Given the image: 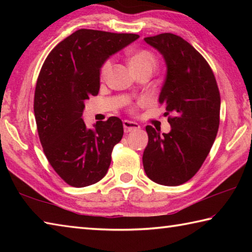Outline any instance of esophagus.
I'll use <instances>...</instances> for the list:
<instances>
[{
  "mask_svg": "<svg viewBox=\"0 0 252 252\" xmlns=\"http://www.w3.org/2000/svg\"><path fill=\"white\" fill-rule=\"evenodd\" d=\"M123 127H125L126 133H127V132H132V131H134V130H139L140 129V126L136 122L125 120V121H123Z\"/></svg>",
  "mask_w": 252,
  "mask_h": 252,
  "instance_id": "esophagus-1",
  "label": "esophagus"
}]
</instances>
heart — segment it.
Masks as SVG:
<instances>
[{"label":"heart","instance_id":"obj_1","mask_svg":"<svg viewBox=\"0 0 252 252\" xmlns=\"http://www.w3.org/2000/svg\"><path fill=\"white\" fill-rule=\"evenodd\" d=\"M127 59H129L131 69L134 72H139L142 70H153L157 65V59L155 54L144 49L130 51L127 53ZM111 69H112V61L111 60H106L103 63V65L101 66V79H106ZM141 103H143V102H140V104Z\"/></svg>","mask_w":252,"mask_h":252}]
</instances>
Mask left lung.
I'll return each instance as SVG.
<instances>
[{
	"label": "left lung",
	"mask_w": 252,
	"mask_h": 252,
	"mask_svg": "<svg viewBox=\"0 0 252 252\" xmlns=\"http://www.w3.org/2000/svg\"><path fill=\"white\" fill-rule=\"evenodd\" d=\"M144 41L159 51L167 64L159 102L172 117L168 118L169 133L147 126L143 168L156 183L180 186L201 168L218 133V84L206 59L182 37L162 33Z\"/></svg>",
	"instance_id": "left-lung-1"
}]
</instances>
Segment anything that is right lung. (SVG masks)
<instances>
[{
    "mask_svg": "<svg viewBox=\"0 0 252 252\" xmlns=\"http://www.w3.org/2000/svg\"><path fill=\"white\" fill-rule=\"evenodd\" d=\"M138 37L81 29L60 42L42 65L34 93L37 133L46 159L67 185L91 186L108 172L122 121L111 117L87 129L84 101L99 93L103 63Z\"/></svg>",
    "mask_w": 252,
    "mask_h": 252,
    "instance_id": "right-lung-1",
    "label": "right lung"
}]
</instances>
